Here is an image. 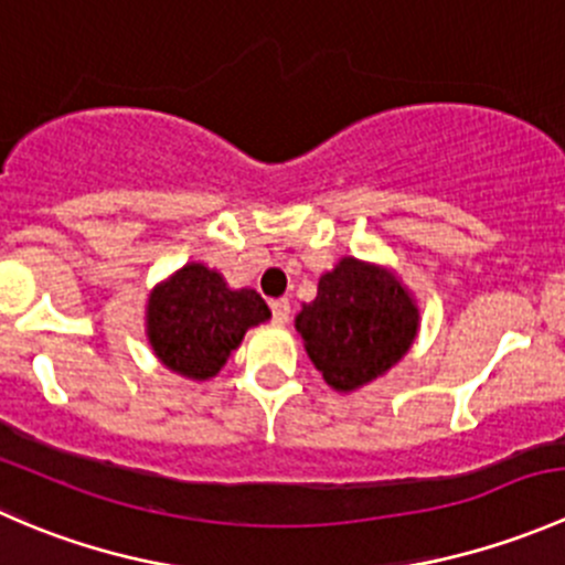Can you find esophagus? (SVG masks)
<instances>
[{"mask_svg": "<svg viewBox=\"0 0 565 565\" xmlns=\"http://www.w3.org/2000/svg\"><path fill=\"white\" fill-rule=\"evenodd\" d=\"M270 309H273V322H276V324H287L289 322V315H292V306H289L287 298L273 300Z\"/></svg>", "mask_w": 565, "mask_h": 565, "instance_id": "esophagus-1", "label": "esophagus"}]
</instances>
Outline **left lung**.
Masks as SVG:
<instances>
[{"mask_svg": "<svg viewBox=\"0 0 565 565\" xmlns=\"http://www.w3.org/2000/svg\"><path fill=\"white\" fill-rule=\"evenodd\" d=\"M418 328V303L396 270L355 256L322 273L317 298L295 317L311 363L339 393L383 377L407 355Z\"/></svg>", "mask_w": 565, "mask_h": 565, "instance_id": "1", "label": "left lung"}]
</instances>
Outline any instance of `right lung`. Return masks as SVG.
Returning <instances> with one entry per match:
<instances>
[{
    "mask_svg": "<svg viewBox=\"0 0 565 565\" xmlns=\"http://www.w3.org/2000/svg\"><path fill=\"white\" fill-rule=\"evenodd\" d=\"M267 319L270 309L256 289H232L204 262H188L156 284L145 309L147 341L156 358L193 383L213 380L246 330Z\"/></svg>",
    "mask_w": 565,
    "mask_h": 565,
    "instance_id": "add662e5",
    "label": "right lung"
}]
</instances>
